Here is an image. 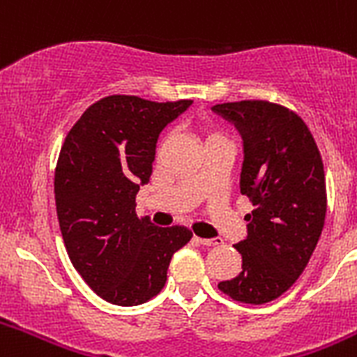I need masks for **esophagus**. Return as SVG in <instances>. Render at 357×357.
I'll return each mask as SVG.
<instances>
[{
	"label": "esophagus",
	"instance_id": "obj_1",
	"mask_svg": "<svg viewBox=\"0 0 357 357\" xmlns=\"http://www.w3.org/2000/svg\"><path fill=\"white\" fill-rule=\"evenodd\" d=\"M200 245L204 247H216V245H222V239L220 238H213V239H207V238H195Z\"/></svg>",
	"mask_w": 357,
	"mask_h": 357
}]
</instances>
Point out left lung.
<instances>
[{"label": "left lung", "instance_id": "8db88e82", "mask_svg": "<svg viewBox=\"0 0 357 357\" xmlns=\"http://www.w3.org/2000/svg\"><path fill=\"white\" fill-rule=\"evenodd\" d=\"M213 110L243 139L241 195L250 198L247 239L234 245L243 264L218 288L245 304H266L288 291L313 255L326 222V173L298 114L264 100L220 103Z\"/></svg>", "mask_w": 357, "mask_h": 357}]
</instances>
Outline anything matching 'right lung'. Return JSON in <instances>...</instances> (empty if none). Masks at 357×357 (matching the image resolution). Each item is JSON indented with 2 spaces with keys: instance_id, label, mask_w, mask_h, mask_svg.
<instances>
[{
  "instance_id": "1",
  "label": "right lung",
  "mask_w": 357,
  "mask_h": 357,
  "mask_svg": "<svg viewBox=\"0 0 357 357\" xmlns=\"http://www.w3.org/2000/svg\"><path fill=\"white\" fill-rule=\"evenodd\" d=\"M191 103L102 98L62 144L55 204L66 250L82 279L110 304L137 305L155 296L173 254L193 238L185 227L162 229L135 214V195L150 181L159 134Z\"/></svg>"
}]
</instances>
